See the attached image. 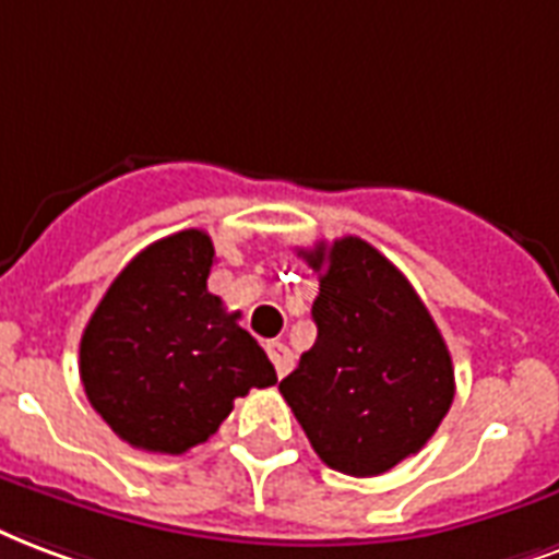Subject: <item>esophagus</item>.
<instances>
[{"instance_id":"1","label":"esophagus","mask_w":559,"mask_h":559,"mask_svg":"<svg viewBox=\"0 0 559 559\" xmlns=\"http://www.w3.org/2000/svg\"><path fill=\"white\" fill-rule=\"evenodd\" d=\"M267 356H271V362H274L276 374L280 377L288 374V371H292V365H295V354H292L283 342L267 344Z\"/></svg>"}]
</instances>
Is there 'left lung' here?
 Masks as SVG:
<instances>
[{
	"instance_id": "obj_1",
	"label": "left lung",
	"mask_w": 559,
	"mask_h": 559,
	"mask_svg": "<svg viewBox=\"0 0 559 559\" xmlns=\"http://www.w3.org/2000/svg\"><path fill=\"white\" fill-rule=\"evenodd\" d=\"M318 271V338L280 392L330 468L377 477L421 451L454 401L439 326L380 250L347 235L300 250Z\"/></svg>"
}]
</instances>
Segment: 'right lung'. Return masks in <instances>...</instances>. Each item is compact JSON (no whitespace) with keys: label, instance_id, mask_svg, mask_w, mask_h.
Wrapping results in <instances>:
<instances>
[{"label":"right lung","instance_id":"obj_1","mask_svg":"<svg viewBox=\"0 0 559 559\" xmlns=\"http://www.w3.org/2000/svg\"><path fill=\"white\" fill-rule=\"evenodd\" d=\"M215 245L203 229L167 235L126 264L91 314L79 374L91 406L132 448L185 454L276 383L253 335L209 292Z\"/></svg>","mask_w":559,"mask_h":559}]
</instances>
